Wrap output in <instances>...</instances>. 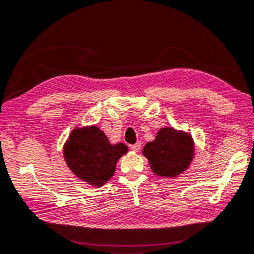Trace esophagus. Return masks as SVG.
Masks as SVG:
<instances>
[{
    "mask_svg": "<svg viewBox=\"0 0 254 254\" xmlns=\"http://www.w3.org/2000/svg\"><path fill=\"white\" fill-rule=\"evenodd\" d=\"M130 148L132 149L134 152H138L140 149V143H137V144H134V145H130Z\"/></svg>",
    "mask_w": 254,
    "mask_h": 254,
    "instance_id": "34e87169",
    "label": "esophagus"
}]
</instances>
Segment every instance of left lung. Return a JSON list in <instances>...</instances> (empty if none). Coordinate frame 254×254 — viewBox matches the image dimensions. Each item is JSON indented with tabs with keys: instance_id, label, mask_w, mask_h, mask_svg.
Wrapping results in <instances>:
<instances>
[{
	"instance_id": "8db88e82",
	"label": "left lung",
	"mask_w": 254,
	"mask_h": 254,
	"mask_svg": "<svg viewBox=\"0 0 254 254\" xmlns=\"http://www.w3.org/2000/svg\"><path fill=\"white\" fill-rule=\"evenodd\" d=\"M152 171L163 178H176L184 173L194 157V142L188 132L172 127L161 128L154 140L143 148Z\"/></svg>"
}]
</instances>
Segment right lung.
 <instances>
[{
  "label": "right lung",
  "instance_id": "add662e5",
  "mask_svg": "<svg viewBox=\"0 0 254 254\" xmlns=\"http://www.w3.org/2000/svg\"><path fill=\"white\" fill-rule=\"evenodd\" d=\"M128 152L123 143L110 144L98 126L75 127L63 147L66 164L75 176L93 187H102L114 176L118 160Z\"/></svg>",
  "mask_w": 254,
  "mask_h": 254
}]
</instances>
